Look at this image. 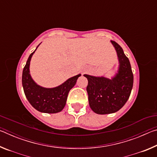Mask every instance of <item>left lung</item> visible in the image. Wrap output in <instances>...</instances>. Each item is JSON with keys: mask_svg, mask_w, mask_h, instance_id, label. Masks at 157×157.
Listing matches in <instances>:
<instances>
[{"mask_svg": "<svg viewBox=\"0 0 157 157\" xmlns=\"http://www.w3.org/2000/svg\"><path fill=\"white\" fill-rule=\"evenodd\" d=\"M118 55V73L111 79L105 77L84 75L88 79L86 91L89 106L98 114L115 113L129 99L133 87L134 75L129 59L123 50L114 41H111Z\"/></svg>", "mask_w": 157, "mask_h": 157, "instance_id": "left-lung-1", "label": "left lung"}]
</instances>
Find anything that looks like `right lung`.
Segmentation results:
<instances>
[{
	"mask_svg": "<svg viewBox=\"0 0 157 157\" xmlns=\"http://www.w3.org/2000/svg\"><path fill=\"white\" fill-rule=\"evenodd\" d=\"M35 50L29 56L23 71L22 84L25 96L30 105L40 112H60L65 107L69 91L75 86L81 74L68 79L63 84L54 88H44L39 86L33 80L30 73V60Z\"/></svg>",
	"mask_w": 157,
	"mask_h": 157,
	"instance_id": "right-lung-1",
	"label": "right lung"
}]
</instances>
